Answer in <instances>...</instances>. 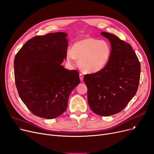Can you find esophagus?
Wrapping results in <instances>:
<instances>
[{
  "mask_svg": "<svg viewBox=\"0 0 154 154\" xmlns=\"http://www.w3.org/2000/svg\"><path fill=\"white\" fill-rule=\"evenodd\" d=\"M79 77H80V80H81V81H82L83 79H84V75H83L82 73H80V74H79Z\"/></svg>",
  "mask_w": 154,
  "mask_h": 154,
  "instance_id": "esophagus-1",
  "label": "esophagus"
}]
</instances>
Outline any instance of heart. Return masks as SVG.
Listing matches in <instances>:
<instances>
[{
	"label": "heart",
	"instance_id": "b5f03b06",
	"mask_svg": "<svg viewBox=\"0 0 154 154\" xmlns=\"http://www.w3.org/2000/svg\"><path fill=\"white\" fill-rule=\"evenodd\" d=\"M112 48L106 40L94 38H84L78 40L66 52V58L73 65L79 60V65L83 71L94 73L103 70L108 65Z\"/></svg>",
	"mask_w": 154,
	"mask_h": 154
}]
</instances>
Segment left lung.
Segmentation results:
<instances>
[{
    "label": "left lung",
    "mask_w": 154,
    "mask_h": 154,
    "mask_svg": "<svg viewBox=\"0 0 154 154\" xmlns=\"http://www.w3.org/2000/svg\"><path fill=\"white\" fill-rule=\"evenodd\" d=\"M101 35L110 42L112 52L106 67L84 75L90 108L97 115L108 116L122 111L136 94L140 63L130 44L111 33Z\"/></svg>",
    "instance_id": "1"
}]
</instances>
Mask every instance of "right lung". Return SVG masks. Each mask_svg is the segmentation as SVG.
Here are the masks:
<instances>
[{"instance_id": "right-lung-1", "label": "right lung", "mask_w": 154, "mask_h": 154, "mask_svg": "<svg viewBox=\"0 0 154 154\" xmlns=\"http://www.w3.org/2000/svg\"><path fill=\"white\" fill-rule=\"evenodd\" d=\"M67 34L37 36L16 54L14 77L19 96L32 114L45 119L60 116L72 90L80 83L79 72L61 65L66 58Z\"/></svg>"}]
</instances>
